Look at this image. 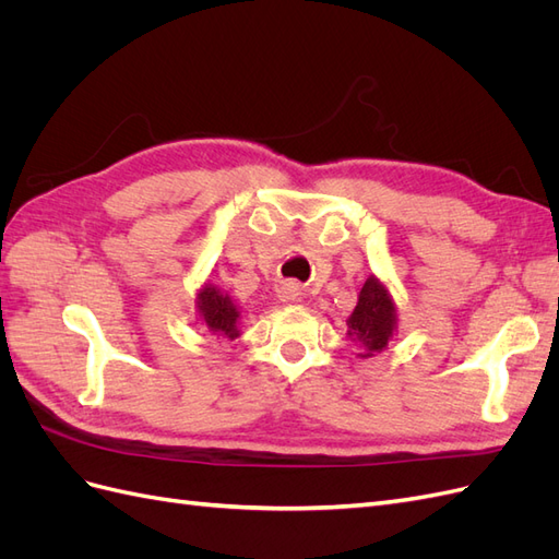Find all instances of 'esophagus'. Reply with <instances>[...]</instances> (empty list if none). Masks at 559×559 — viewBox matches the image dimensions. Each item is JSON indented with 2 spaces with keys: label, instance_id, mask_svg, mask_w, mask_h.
I'll use <instances>...</instances> for the list:
<instances>
[{
  "label": "esophagus",
  "instance_id": "esophagus-1",
  "mask_svg": "<svg viewBox=\"0 0 559 559\" xmlns=\"http://www.w3.org/2000/svg\"><path fill=\"white\" fill-rule=\"evenodd\" d=\"M280 298H282L284 302H296V300H300V286H298L296 282H284V284L280 286Z\"/></svg>",
  "mask_w": 559,
  "mask_h": 559
}]
</instances>
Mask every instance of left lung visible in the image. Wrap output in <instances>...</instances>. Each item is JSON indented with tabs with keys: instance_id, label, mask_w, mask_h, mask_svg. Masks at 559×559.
Instances as JSON below:
<instances>
[{
	"instance_id": "obj_1",
	"label": "left lung",
	"mask_w": 559,
	"mask_h": 559,
	"mask_svg": "<svg viewBox=\"0 0 559 559\" xmlns=\"http://www.w3.org/2000/svg\"><path fill=\"white\" fill-rule=\"evenodd\" d=\"M396 331V308L386 286L370 275L361 286L357 308L347 319V335L364 352L359 357H373V352L386 349Z\"/></svg>"
}]
</instances>
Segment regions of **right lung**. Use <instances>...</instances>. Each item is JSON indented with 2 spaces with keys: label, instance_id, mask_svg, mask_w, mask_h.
I'll use <instances>...</instances> for the list:
<instances>
[{
  "label": "right lung",
  "instance_id": "add662e5",
  "mask_svg": "<svg viewBox=\"0 0 559 559\" xmlns=\"http://www.w3.org/2000/svg\"><path fill=\"white\" fill-rule=\"evenodd\" d=\"M198 312L200 321L212 331L216 337H226V341H235L240 335V310L230 300L228 294L216 289L212 284H205L198 294Z\"/></svg>",
  "mask_w": 559,
  "mask_h": 559
}]
</instances>
